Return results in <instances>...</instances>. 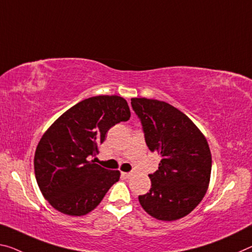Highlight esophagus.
<instances>
[{"label": "esophagus", "instance_id": "obj_1", "mask_svg": "<svg viewBox=\"0 0 252 252\" xmlns=\"http://www.w3.org/2000/svg\"><path fill=\"white\" fill-rule=\"evenodd\" d=\"M122 175L126 178H131V177L133 176V173H132V171H129V173H122Z\"/></svg>", "mask_w": 252, "mask_h": 252}]
</instances>
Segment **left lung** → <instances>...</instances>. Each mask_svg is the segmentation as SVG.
Masks as SVG:
<instances>
[{
    "label": "left lung",
    "instance_id": "obj_1",
    "mask_svg": "<svg viewBox=\"0 0 252 252\" xmlns=\"http://www.w3.org/2000/svg\"><path fill=\"white\" fill-rule=\"evenodd\" d=\"M150 151L161 155L158 169L149 174L151 189L139 195L143 210L161 221L189 214L207 190L212 157L206 139L189 117L158 99L131 98Z\"/></svg>",
    "mask_w": 252,
    "mask_h": 252
}]
</instances>
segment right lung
Listing matches in <instances>:
<instances>
[{
    "label": "right lung",
    "mask_w": 252,
    "mask_h": 252,
    "mask_svg": "<svg viewBox=\"0 0 252 252\" xmlns=\"http://www.w3.org/2000/svg\"><path fill=\"white\" fill-rule=\"evenodd\" d=\"M130 119L126 101L117 95L84 99L66 111L46 131L34 154L38 186L59 212L81 217L96 207L120 179L91 158L98 154L112 126Z\"/></svg>",
    "instance_id": "1"
}]
</instances>
